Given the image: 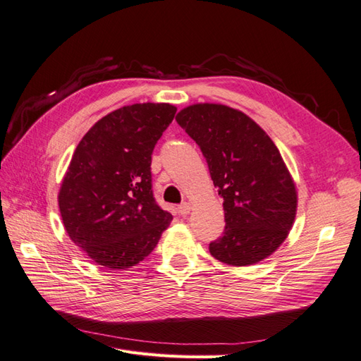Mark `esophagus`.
Here are the masks:
<instances>
[{
    "mask_svg": "<svg viewBox=\"0 0 361 361\" xmlns=\"http://www.w3.org/2000/svg\"><path fill=\"white\" fill-rule=\"evenodd\" d=\"M179 214L180 215H188L190 214V211H191V206H190V203H187V202H183V203H180L179 204Z\"/></svg>",
    "mask_w": 361,
    "mask_h": 361,
    "instance_id": "34e87169",
    "label": "esophagus"
}]
</instances>
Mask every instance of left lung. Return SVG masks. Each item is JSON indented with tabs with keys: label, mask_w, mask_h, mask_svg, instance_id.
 <instances>
[{
	"label": "left lung",
	"mask_w": 361,
	"mask_h": 361,
	"mask_svg": "<svg viewBox=\"0 0 361 361\" xmlns=\"http://www.w3.org/2000/svg\"><path fill=\"white\" fill-rule=\"evenodd\" d=\"M176 122L197 146L223 199L224 232L209 244L227 265H253L285 241L297 191L277 146L244 113L218 104L183 108Z\"/></svg>",
	"instance_id": "8db88e82"
}]
</instances>
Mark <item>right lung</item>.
<instances>
[{
	"label": "right lung",
	"instance_id": "right-lung-1",
	"mask_svg": "<svg viewBox=\"0 0 361 361\" xmlns=\"http://www.w3.org/2000/svg\"><path fill=\"white\" fill-rule=\"evenodd\" d=\"M176 106L134 104L106 114L76 146L59 206L72 241L94 264L137 265L152 253L173 216L152 190V154Z\"/></svg>",
	"mask_w": 361,
	"mask_h": 361
}]
</instances>
